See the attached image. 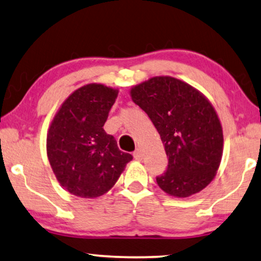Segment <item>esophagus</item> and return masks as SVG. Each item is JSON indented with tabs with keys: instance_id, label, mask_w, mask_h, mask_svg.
<instances>
[{
	"instance_id": "1",
	"label": "esophagus",
	"mask_w": 261,
	"mask_h": 261,
	"mask_svg": "<svg viewBox=\"0 0 261 261\" xmlns=\"http://www.w3.org/2000/svg\"><path fill=\"white\" fill-rule=\"evenodd\" d=\"M134 157H135V159L136 161H142L143 159V152H142V150L141 149H137L134 152Z\"/></svg>"
}]
</instances>
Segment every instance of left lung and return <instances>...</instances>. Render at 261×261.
Here are the masks:
<instances>
[{"instance_id":"left-lung-1","label":"left lung","mask_w":261,"mask_h":261,"mask_svg":"<svg viewBox=\"0 0 261 261\" xmlns=\"http://www.w3.org/2000/svg\"><path fill=\"white\" fill-rule=\"evenodd\" d=\"M164 144L168 168L155 180L163 191L185 198L212 181L223 154L217 112L201 93L173 77H153L131 89Z\"/></svg>"}]
</instances>
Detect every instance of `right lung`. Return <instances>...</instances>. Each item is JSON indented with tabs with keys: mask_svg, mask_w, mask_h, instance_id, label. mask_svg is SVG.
Returning a JSON list of instances; mask_svg holds the SVG:
<instances>
[{
	"mask_svg": "<svg viewBox=\"0 0 261 261\" xmlns=\"http://www.w3.org/2000/svg\"><path fill=\"white\" fill-rule=\"evenodd\" d=\"M118 90L88 84L72 92L50 125L46 153L54 173L68 192L83 198L107 193L132 159L103 126Z\"/></svg>",
	"mask_w": 261,
	"mask_h": 261,
	"instance_id": "add662e5",
	"label": "right lung"
}]
</instances>
